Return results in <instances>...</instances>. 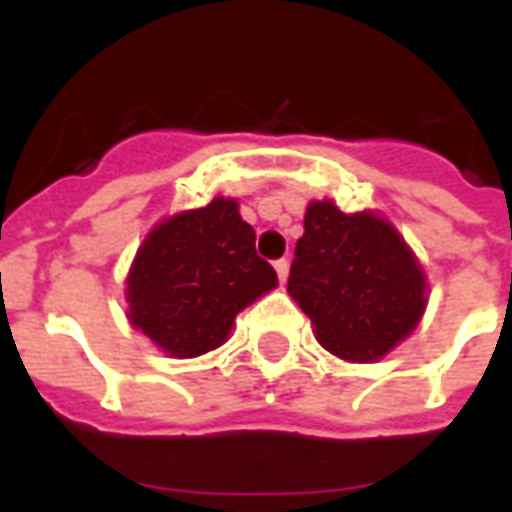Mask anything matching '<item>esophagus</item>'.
Segmentation results:
<instances>
[{"label": "esophagus", "mask_w": 512, "mask_h": 512, "mask_svg": "<svg viewBox=\"0 0 512 512\" xmlns=\"http://www.w3.org/2000/svg\"><path fill=\"white\" fill-rule=\"evenodd\" d=\"M273 268H276V273H279V281L284 284V281H287V276H289V260H287V257L276 260V263H273Z\"/></svg>", "instance_id": "esophagus-1"}]
</instances>
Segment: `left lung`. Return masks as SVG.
I'll use <instances>...</instances> for the list:
<instances>
[{
	"label": "left lung",
	"mask_w": 512,
	"mask_h": 512,
	"mask_svg": "<svg viewBox=\"0 0 512 512\" xmlns=\"http://www.w3.org/2000/svg\"><path fill=\"white\" fill-rule=\"evenodd\" d=\"M287 292L316 340L350 364H372L412 335L428 305V276L396 225L377 212L311 201Z\"/></svg>",
	"instance_id": "8db88e82"
}]
</instances>
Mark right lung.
<instances>
[{"label": "right lung", "mask_w": 512, "mask_h": 512, "mask_svg": "<svg viewBox=\"0 0 512 512\" xmlns=\"http://www.w3.org/2000/svg\"><path fill=\"white\" fill-rule=\"evenodd\" d=\"M127 319L172 358H196L231 337L233 321L279 276L255 252V228L236 199L164 217L127 273Z\"/></svg>", "instance_id": "add662e5"}]
</instances>
